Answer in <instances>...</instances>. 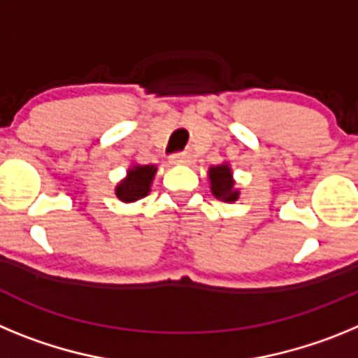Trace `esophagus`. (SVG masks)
I'll use <instances>...</instances> for the list:
<instances>
[{
	"instance_id": "obj_1",
	"label": "esophagus",
	"mask_w": 358,
	"mask_h": 358,
	"mask_svg": "<svg viewBox=\"0 0 358 358\" xmlns=\"http://www.w3.org/2000/svg\"><path fill=\"white\" fill-rule=\"evenodd\" d=\"M173 164H188L192 163V156L189 154H176V156L170 157Z\"/></svg>"
}]
</instances>
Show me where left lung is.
Masks as SVG:
<instances>
[{
  "label": "left lung",
  "mask_w": 358,
  "mask_h": 358,
  "mask_svg": "<svg viewBox=\"0 0 358 358\" xmlns=\"http://www.w3.org/2000/svg\"><path fill=\"white\" fill-rule=\"evenodd\" d=\"M208 179H210V189L213 197L224 202H236L240 199V189L236 188L233 170H231V164L227 161L210 166Z\"/></svg>",
  "instance_id": "left-lung-1"
}]
</instances>
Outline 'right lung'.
Returning <instances> with one entry per match:
<instances>
[{
    "mask_svg": "<svg viewBox=\"0 0 358 358\" xmlns=\"http://www.w3.org/2000/svg\"><path fill=\"white\" fill-rule=\"evenodd\" d=\"M156 172V164H131L127 169V176L116 185V197L125 204L147 197L150 194V186Z\"/></svg>",
    "mask_w": 358,
    "mask_h": 358,
    "instance_id": "1",
    "label": "right lung"
}]
</instances>
